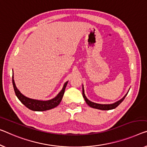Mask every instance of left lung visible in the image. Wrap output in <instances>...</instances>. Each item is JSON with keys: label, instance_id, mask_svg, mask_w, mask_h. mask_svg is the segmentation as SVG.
<instances>
[{"label": "left lung", "instance_id": "left-lung-1", "mask_svg": "<svg viewBox=\"0 0 147 147\" xmlns=\"http://www.w3.org/2000/svg\"><path fill=\"white\" fill-rule=\"evenodd\" d=\"M127 95V93L126 94L125 96L123 98H121V99L120 100H119V101L113 103V104H96V103L90 101V100L86 98V96H85L84 87H83V85H82V96H83V98H84V100H85V101H86V104L88 105L90 107H91V108L98 109H101V110H109V109H115V108H117V107L119 106V105L121 104V103L123 101V100L125 99V98L126 97Z\"/></svg>", "mask_w": 147, "mask_h": 147}]
</instances>
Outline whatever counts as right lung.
<instances>
[{
    "instance_id": "obj_1",
    "label": "right lung",
    "mask_w": 147,
    "mask_h": 147,
    "mask_svg": "<svg viewBox=\"0 0 147 147\" xmlns=\"http://www.w3.org/2000/svg\"><path fill=\"white\" fill-rule=\"evenodd\" d=\"M67 83L68 81L65 83L64 86H63V88L61 90L60 92L54 98H53V99L49 100H38L29 98L26 97L24 95H23L18 90V89L17 87L16 86V84H15L14 80V76H12V84L16 96L19 99L20 101L26 107H27L28 109H31L32 111H46L53 109L57 106L58 105L60 104L61 100H62L63 98V96L64 95L65 88L67 86Z\"/></svg>"
}]
</instances>
